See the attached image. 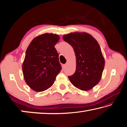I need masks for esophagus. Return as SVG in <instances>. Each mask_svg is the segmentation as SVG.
<instances>
[{
    "mask_svg": "<svg viewBox=\"0 0 127 127\" xmlns=\"http://www.w3.org/2000/svg\"><path fill=\"white\" fill-rule=\"evenodd\" d=\"M67 64H65V65H64V67H66V66H67Z\"/></svg>",
    "mask_w": 127,
    "mask_h": 127,
    "instance_id": "34e87169",
    "label": "esophagus"
}]
</instances>
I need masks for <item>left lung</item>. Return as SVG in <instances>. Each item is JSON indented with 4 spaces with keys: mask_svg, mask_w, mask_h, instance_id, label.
Returning a JSON list of instances; mask_svg holds the SVG:
<instances>
[{
    "mask_svg": "<svg viewBox=\"0 0 127 127\" xmlns=\"http://www.w3.org/2000/svg\"><path fill=\"white\" fill-rule=\"evenodd\" d=\"M63 39L73 48L76 59L75 72L68 79L81 90L92 89L100 80L105 66L98 42L86 32L70 33L64 35Z\"/></svg>",
    "mask_w": 127,
    "mask_h": 127,
    "instance_id": "left-lung-1",
    "label": "left lung"
}]
</instances>
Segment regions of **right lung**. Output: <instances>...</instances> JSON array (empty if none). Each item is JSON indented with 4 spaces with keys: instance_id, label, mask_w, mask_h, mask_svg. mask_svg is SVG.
I'll use <instances>...</instances> for the list:
<instances>
[{
    "instance_id": "right-lung-1",
    "label": "right lung",
    "mask_w": 127,
    "mask_h": 127,
    "mask_svg": "<svg viewBox=\"0 0 127 127\" xmlns=\"http://www.w3.org/2000/svg\"><path fill=\"white\" fill-rule=\"evenodd\" d=\"M59 39V35L45 33L33 39L26 49L23 74L27 84L35 91L50 88L62 69L55 47Z\"/></svg>"
}]
</instances>
